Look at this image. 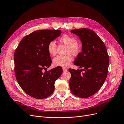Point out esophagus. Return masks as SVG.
<instances>
[{"mask_svg":"<svg viewBox=\"0 0 124 124\" xmlns=\"http://www.w3.org/2000/svg\"><path fill=\"white\" fill-rule=\"evenodd\" d=\"M62 69H63V71H64V72H65V71H66L67 70V69H66V68H62Z\"/></svg>","mask_w":124,"mask_h":124,"instance_id":"34e87169","label":"esophagus"}]
</instances>
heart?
Here are the masks:
<instances>
[{"label": "heart", "mask_w": 124, "mask_h": 124, "mask_svg": "<svg viewBox=\"0 0 124 124\" xmlns=\"http://www.w3.org/2000/svg\"><path fill=\"white\" fill-rule=\"evenodd\" d=\"M59 42L66 45V56H58L54 58L53 63L54 66L67 67L72 60V54L77 56L78 54L81 50V45L77 41L74 36L65 34L62 35L59 39ZM47 51L50 55L54 56L57 54V46L54 41H52L48 43L47 46Z\"/></svg>", "instance_id": "obj_1"}]
</instances>
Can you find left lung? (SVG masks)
<instances>
[{
    "label": "left lung",
    "mask_w": 124,
    "mask_h": 124,
    "mask_svg": "<svg viewBox=\"0 0 124 124\" xmlns=\"http://www.w3.org/2000/svg\"><path fill=\"white\" fill-rule=\"evenodd\" d=\"M82 44V52L78 55L74 64L83 69H69L71 74L69 84L71 92L79 98H87L100 90L106 79L109 56L103 41L89 29L72 30ZM84 71V72H81Z\"/></svg>",
    "instance_id": "obj_1"
}]
</instances>
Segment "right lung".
I'll list each match as a JSON object with an SVG mask.
<instances>
[{"label":"right lung","instance_id":"add662e5","mask_svg":"<svg viewBox=\"0 0 124 124\" xmlns=\"http://www.w3.org/2000/svg\"><path fill=\"white\" fill-rule=\"evenodd\" d=\"M61 34L59 30L35 31L21 40L14 53L15 74L24 92L38 99L46 98L54 90V82L63 72L61 67L46 70L52 63L47 46ZM44 69V73L42 70Z\"/></svg>","mask_w":124,"mask_h":124}]
</instances>
